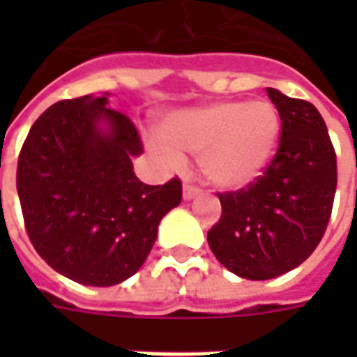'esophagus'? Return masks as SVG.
<instances>
[{"instance_id":"1","label":"esophagus","mask_w":357,"mask_h":357,"mask_svg":"<svg viewBox=\"0 0 357 357\" xmlns=\"http://www.w3.org/2000/svg\"><path fill=\"white\" fill-rule=\"evenodd\" d=\"M199 193H201V189L197 185H193V183H185V185H183V199H187V201L197 197Z\"/></svg>"}]
</instances>
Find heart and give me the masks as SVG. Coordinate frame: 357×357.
<instances>
[{"label": "heart", "instance_id": "obj_1", "mask_svg": "<svg viewBox=\"0 0 357 357\" xmlns=\"http://www.w3.org/2000/svg\"><path fill=\"white\" fill-rule=\"evenodd\" d=\"M164 137L151 147L172 168L183 166L185 151L201 156L204 176L218 187L239 189L255 181L275 151L279 112L266 101H225L166 118Z\"/></svg>", "mask_w": 357, "mask_h": 357}]
</instances>
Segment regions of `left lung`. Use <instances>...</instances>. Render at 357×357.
I'll return each mask as SVG.
<instances>
[{
  "label": "left lung",
  "mask_w": 357,
  "mask_h": 357,
  "mask_svg": "<svg viewBox=\"0 0 357 357\" xmlns=\"http://www.w3.org/2000/svg\"><path fill=\"white\" fill-rule=\"evenodd\" d=\"M281 118L279 145L262 176L218 193L222 216L210 227L218 262L245 279L283 275L325 235L337 191V155L312 102L268 88Z\"/></svg>",
  "instance_id": "obj_1"
}]
</instances>
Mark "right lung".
Returning a JSON list of instances; mask_svg holds the SVG:
<instances>
[{
  "label": "right lung",
  "instance_id": "obj_1",
  "mask_svg": "<svg viewBox=\"0 0 357 357\" xmlns=\"http://www.w3.org/2000/svg\"><path fill=\"white\" fill-rule=\"evenodd\" d=\"M141 153L135 124L107 97L59 101L30 128L17 191L30 243L55 271L110 287L143 266L160 220L181 202V181L145 185L132 166Z\"/></svg>",
  "mask_w": 357,
  "mask_h": 357
}]
</instances>
